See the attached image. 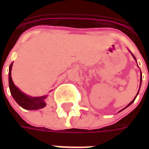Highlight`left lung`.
<instances>
[{
  "mask_svg": "<svg viewBox=\"0 0 149 149\" xmlns=\"http://www.w3.org/2000/svg\"><path fill=\"white\" fill-rule=\"evenodd\" d=\"M132 56H133V57H134V59H135V60H136V58H135V57H134V55H133V54H132ZM141 79H142V78H141H141H140V86H141ZM139 89H140V88H139ZM138 93H139V92H138ZM138 93H137V95H138ZM137 95H136V96H135V97H134V100H132V102H131V103H130V104H128V105H127V107H127L129 106V105H131V104H132V103H133V102H134V100H135V98H136ZM126 107H125V108H124V109H125V108H126ZM124 109H122V110H121V111H123V110H124ZM120 111H119V112H120Z\"/></svg>",
  "mask_w": 149,
  "mask_h": 149,
  "instance_id": "obj_1",
  "label": "left lung"
}]
</instances>
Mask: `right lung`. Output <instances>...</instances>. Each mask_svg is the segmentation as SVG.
Instances as JSON below:
<instances>
[{
    "label": "right lung",
    "instance_id": "add662e5",
    "mask_svg": "<svg viewBox=\"0 0 149 149\" xmlns=\"http://www.w3.org/2000/svg\"><path fill=\"white\" fill-rule=\"evenodd\" d=\"M13 63L10 65L9 67V88L11 95L15 100L17 103L18 105L22 107V108L25 110H38L45 107V100L47 97V95L39 97H32L26 95L25 93H22L19 89L14 84V82L11 78V68H12Z\"/></svg>",
    "mask_w": 149,
    "mask_h": 149
}]
</instances>
